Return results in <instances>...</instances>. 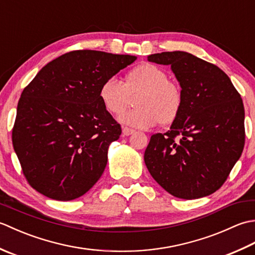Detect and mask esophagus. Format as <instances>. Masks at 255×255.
<instances>
[{
  "label": "esophagus",
  "mask_w": 255,
  "mask_h": 255,
  "mask_svg": "<svg viewBox=\"0 0 255 255\" xmlns=\"http://www.w3.org/2000/svg\"><path fill=\"white\" fill-rule=\"evenodd\" d=\"M133 132H134L133 129L127 128V127H124L123 128V134H124V136H130V134H132Z\"/></svg>",
  "instance_id": "34e87169"
}]
</instances>
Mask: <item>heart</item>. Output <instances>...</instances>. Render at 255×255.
<instances>
[{"label": "heart", "instance_id": "1", "mask_svg": "<svg viewBox=\"0 0 255 255\" xmlns=\"http://www.w3.org/2000/svg\"><path fill=\"white\" fill-rule=\"evenodd\" d=\"M100 99L114 115L126 111L134 99L137 107L119 117L121 123L134 128H151L158 123L170 125L183 107L180 86L169 80L163 69L151 63L128 71L124 83L116 78L105 80L100 88Z\"/></svg>", "mask_w": 255, "mask_h": 255}]
</instances>
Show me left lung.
<instances>
[{
    "label": "left lung",
    "instance_id": "8db88e82",
    "mask_svg": "<svg viewBox=\"0 0 255 255\" xmlns=\"http://www.w3.org/2000/svg\"><path fill=\"white\" fill-rule=\"evenodd\" d=\"M148 60L171 66L183 107L169 131L151 136L144 163L173 196H208L223 186L245 147L241 96L223 70L192 53H154Z\"/></svg>",
    "mask_w": 255,
    "mask_h": 255
}]
</instances>
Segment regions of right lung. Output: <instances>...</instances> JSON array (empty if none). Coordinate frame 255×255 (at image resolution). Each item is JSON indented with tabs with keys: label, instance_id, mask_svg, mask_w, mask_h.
Segmentation results:
<instances>
[{
	"label": "right lung",
	"instance_id": "right-lung-1",
	"mask_svg": "<svg viewBox=\"0 0 255 255\" xmlns=\"http://www.w3.org/2000/svg\"><path fill=\"white\" fill-rule=\"evenodd\" d=\"M137 57L74 50L47 63L17 105L13 147L37 192L56 200L82 196L100 180L122 128L103 105L104 81Z\"/></svg>",
	"mask_w": 255,
	"mask_h": 255
}]
</instances>
